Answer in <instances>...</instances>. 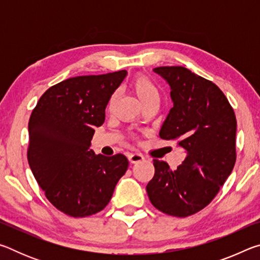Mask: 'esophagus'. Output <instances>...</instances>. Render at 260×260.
I'll return each instance as SVG.
<instances>
[{"label":"esophagus","mask_w":260,"mask_h":260,"mask_svg":"<svg viewBox=\"0 0 260 260\" xmlns=\"http://www.w3.org/2000/svg\"><path fill=\"white\" fill-rule=\"evenodd\" d=\"M128 159H129L131 162H133V164H135V162L142 161L144 159V157H143L142 153L133 152V153H129V155H128Z\"/></svg>","instance_id":"esophagus-1"}]
</instances>
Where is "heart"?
Wrapping results in <instances>:
<instances>
[{
  "instance_id": "1",
  "label": "heart",
  "mask_w": 260,
  "mask_h": 260,
  "mask_svg": "<svg viewBox=\"0 0 260 260\" xmlns=\"http://www.w3.org/2000/svg\"><path fill=\"white\" fill-rule=\"evenodd\" d=\"M129 90L133 93L142 105H146L151 102H159L160 93L158 87L150 79L143 76H138L132 79L128 83ZM117 95L112 94L108 101V108H112L116 102Z\"/></svg>"
}]
</instances>
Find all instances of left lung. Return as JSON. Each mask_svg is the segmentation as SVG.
<instances>
[{"label": "left lung", "mask_w": 260, "mask_h": 260, "mask_svg": "<svg viewBox=\"0 0 260 260\" xmlns=\"http://www.w3.org/2000/svg\"><path fill=\"white\" fill-rule=\"evenodd\" d=\"M153 72L171 88L173 108L159 136L186 151L177 170L153 159L155 175L147 184L151 204L162 213L188 217L210 204L232 173L236 160V118L230 102L212 81L182 67Z\"/></svg>", "instance_id": "1"}]
</instances>
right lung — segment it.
Returning <instances> with one entry per match:
<instances>
[{"label":"right lung","instance_id":"1","mask_svg":"<svg viewBox=\"0 0 260 260\" xmlns=\"http://www.w3.org/2000/svg\"><path fill=\"white\" fill-rule=\"evenodd\" d=\"M126 70L67 79L50 87L28 121L27 158L48 201L74 218L102 211L128 159L121 153L95 155L90 141L105 120V108Z\"/></svg>","mask_w":260,"mask_h":260}]
</instances>
